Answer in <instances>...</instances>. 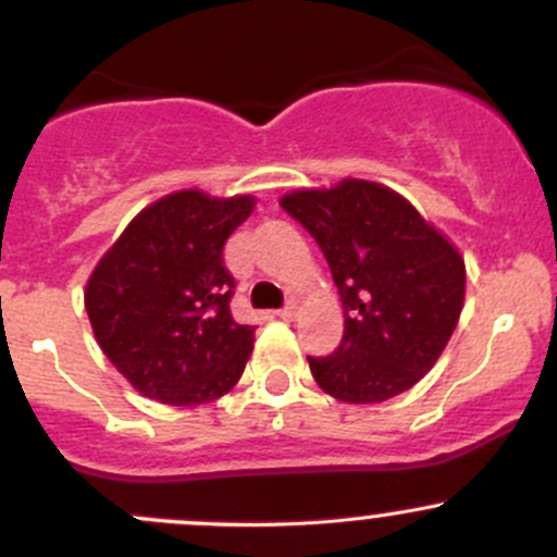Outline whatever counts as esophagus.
<instances>
[{"label": "esophagus", "instance_id": "34e87169", "mask_svg": "<svg viewBox=\"0 0 557 557\" xmlns=\"http://www.w3.org/2000/svg\"><path fill=\"white\" fill-rule=\"evenodd\" d=\"M277 318H283V320L299 318V307H296V301H290V305H285L283 310H277Z\"/></svg>", "mask_w": 557, "mask_h": 557}]
</instances>
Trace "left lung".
<instances>
[{
	"label": "left lung",
	"mask_w": 557,
	"mask_h": 557,
	"mask_svg": "<svg viewBox=\"0 0 557 557\" xmlns=\"http://www.w3.org/2000/svg\"><path fill=\"white\" fill-rule=\"evenodd\" d=\"M280 207L323 250L345 307V334L307 356L314 383L347 404H377L429 374L463 310L466 267L404 196L369 180L294 190Z\"/></svg>",
	"instance_id": "obj_1"
}]
</instances>
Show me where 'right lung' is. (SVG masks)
<instances>
[{
  "label": "right lung",
  "mask_w": 557,
  "mask_h": 557,
  "mask_svg": "<svg viewBox=\"0 0 557 557\" xmlns=\"http://www.w3.org/2000/svg\"><path fill=\"white\" fill-rule=\"evenodd\" d=\"M256 199L177 190L145 207L86 285V312L112 367L172 407L221 398L243 377L256 325L232 314L223 245Z\"/></svg>",
  "instance_id": "right-lung-1"
}]
</instances>
